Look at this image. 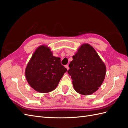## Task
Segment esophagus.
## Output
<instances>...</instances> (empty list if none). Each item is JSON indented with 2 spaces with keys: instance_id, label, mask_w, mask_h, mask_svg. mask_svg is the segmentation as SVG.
I'll list each match as a JSON object with an SVG mask.
<instances>
[{
  "instance_id": "1",
  "label": "esophagus",
  "mask_w": 128,
  "mask_h": 128,
  "mask_svg": "<svg viewBox=\"0 0 128 128\" xmlns=\"http://www.w3.org/2000/svg\"><path fill=\"white\" fill-rule=\"evenodd\" d=\"M66 69L68 70H69V66H66Z\"/></svg>"
}]
</instances>
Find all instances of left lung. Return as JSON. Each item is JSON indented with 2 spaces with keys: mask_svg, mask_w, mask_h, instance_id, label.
I'll list each match as a JSON object with an SVG mask.
<instances>
[{
  "mask_svg": "<svg viewBox=\"0 0 128 128\" xmlns=\"http://www.w3.org/2000/svg\"><path fill=\"white\" fill-rule=\"evenodd\" d=\"M68 71L78 93L90 95L98 90L104 80L106 66L93 47L84 43L72 56Z\"/></svg>",
  "mask_w": 128,
  "mask_h": 128,
  "instance_id": "obj_1",
  "label": "left lung"
}]
</instances>
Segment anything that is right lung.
<instances>
[{
    "label": "right lung",
    "mask_w": 128,
    "mask_h": 128,
    "mask_svg": "<svg viewBox=\"0 0 128 128\" xmlns=\"http://www.w3.org/2000/svg\"><path fill=\"white\" fill-rule=\"evenodd\" d=\"M67 69L54 56L50 47L41 45L36 48L25 69L27 81L31 88L40 93L55 90Z\"/></svg>",
    "instance_id": "right-lung-1"
}]
</instances>
